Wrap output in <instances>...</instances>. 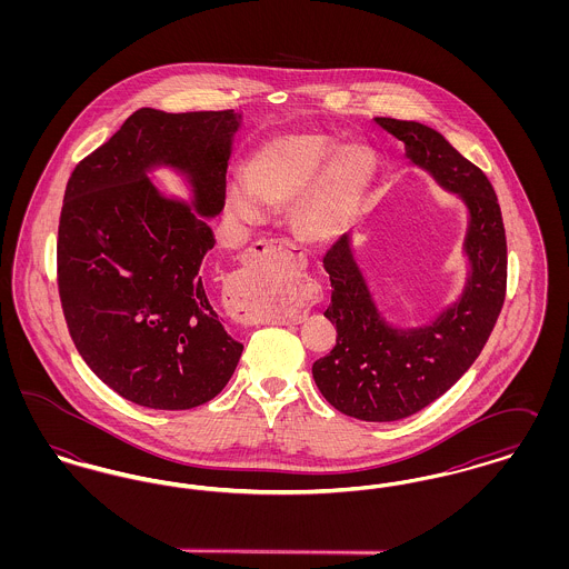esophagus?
<instances>
[{
  "label": "esophagus",
  "mask_w": 569,
  "mask_h": 569,
  "mask_svg": "<svg viewBox=\"0 0 569 569\" xmlns=\"http://www.w3.org/2000/svg\"><path fill=\"white\" fill-rule=\"evenodd\" d=\"M279 249H281V243H277L274 239H264V241H258L249 249H244L243 267L232 277V290L239 300L237 320H241L244 325L271 322L274 318L297 322L307 316V311L316 298L311 288H305L302 292H298L297 298H292L288 302V307H283L279 311L267 307L260 300L264 292V264Z\"/></svg>",
  "instance_id": "esophagus-1"
}]
</instances>
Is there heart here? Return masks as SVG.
Segmentation results:
<instances>
[{"label":"heart","instance_id":"obj_1","mask_svg":"<svg viewBox=\"0 0 569 569\" xmlns=\"http://www.w3.org/2000/svg\"><path fill=\"white\" fill-rule=\"evenodd\" d=\"M320 134L279 136L253 151L247 180L228 188V209L249 223L267 207L292 204V226L309 243L337 237L367 190L373 162L360 147H343Z\"/></svg>","mask_w":569,"mask_h":569}]
</instances>
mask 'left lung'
<instances>
[{
  "label": "left lung",
  "mask_w": 569,
  "mask_h": 569,
  "mask_svg": "<svg viewBox=\"0 0 569 569\" xmlns=\"http://www.w3.org/2000/svg\"><path fill=\"white\" fill-rule=\"evenodd\" d=\"M376 121L403 140L407 156L446 190L459 191L471 211L465 244L473 262L469 286L457 307L418 330H395L379 318L348 237L326 251L332 295L325 316L337 328V343L313 362L316 386L346 416L392 422L431 406L487 346L506 300L508 243L497 193L476 163L422 123L390 117Z\"/></svg>",
  "instance_id": "1"
}]
</instances>
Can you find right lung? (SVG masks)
<instances>
[{
  "label": "right lung",
  "instance_id": "add662e5",
  "mask_svg": "<svg viewBox=\"0 0 569 569\" xmlns=\"http://www.w3.org/2000/svg\"><path fill=\"white\" fill-rule=\"evenodd\" d=\"M232 110H136L82 158L66 186L57 288L68 332L89 369L119 397L191 409L223 390L243 346L219 322L200 264L216 244L200 216L226 204ZM188 169L198 214L162 199L143 168Z\"/></svg>",
  "mask_w": 569,
  "mask_h": 569
}]
</instances>
